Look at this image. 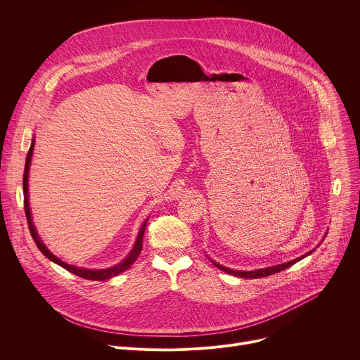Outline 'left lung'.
Segmentation results:
<instances>
[{
	"mask_svg": "<svg viewBox=\"0 0 360 360\" xmlns=\"http://www.w3.org/2000/svg\"><path fill=\"white\" fill-rule=\"evenodd\" d=\"M326 235L328 233H325V236L323 238H326ZM315 250V249H314ZM314 250H309L307 253H304V255H302V256H299V258H296V259H293V261H289V262H285V264H281V265H275V266H268V268H264V269H256V271H233V269H229V268H225V266H222V265H219V264H217L215 261H211L218 269H221V271H224V272H226V274H229V275H233V276H238V278H245V279H258V278H265V276H269V275H274V274H278V272H281V271H285L286 268H290L292 265H295L296 262H299L300 259H303V258H306L307 255H311Z\"/></svg>",
	"mask_w": 360,
	"mask_h": 360,
	"instance_id": "8db88e82",
	"label": "left lung"
}]
</instances>
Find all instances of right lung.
Wrapping results in <instances>:
<instances>
[{"label":"right lung","mask_w":360,"mask_h":360,"mask_svg":"<svg viewBox=\"0 0 360 360\" xmlns=\"http://www.w3.org/2000/svg\"><path fill=\"white\" fill-rule=\"evenodd\" d=\"M34 142L35 139H32L31 142V146H30V150L27 153V160H25V168H24V178H22V186H24V210H25V217H27V221H28V228H30V232H31V236L35 242V245L38 246V249L46 256V258L49 261H53L54 264L63 266L64 269L70 271L71 274L79 276V278H84V279H89V281H107V279H111L120 274H122L124 271H127L128 268H131V265L136 261V258L139 256L141 250H142V239H143V232H145V228H146V221L142 224L141 229H139V233H138V238H136V242L132 248V250L129 252V255L127 256V258L120 262L118 265L115 266H111L108 269H85V268H77V266H72V265H68L65 262H63L61 259H58L56 255L51 253L48 250V248L42 243L41 238L38 236L37 231H35V226L32 224V218H31V211H30V203H28V172H30V165H31V158H32V150H34Z\"/></svg>","instance_id":"right-lung-1"}]
</instances>
